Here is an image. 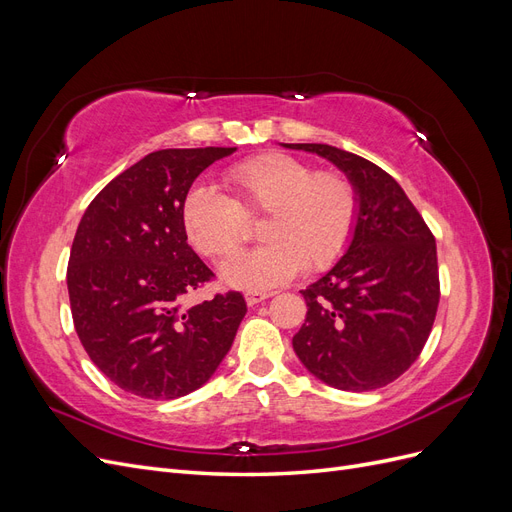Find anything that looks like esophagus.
<instances>
[{"instance_id":"34e87169","label":"esophagus","mask_w":512,"mask_h":512,"mask_svg":"<svg viewBox=\"0 0 512 512\" xmlns=\"http://www.w3.org/2000/svg\"><path fill=\"white\" fill-rule=\"evenodd\" d=\"M265 299H269V294L267 292H258V290H250V292H245V303L250 305V307H254V305H258V303H262Z\"/></svg>"}]
</instances>
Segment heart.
<instances>
[{
  "mask_svg": "<svg viewBox=\"0 0 512 512\" xmlns=\"http://www.w3.org/2000/svg\"><path fill=\"white\" fill-rule=\"evenodd\" d=\"M226 181L235 198L213 185H192L181 203V222L194 250L226 258L243 243L245 215L265 213L260 239L267 243L220 267L228 286L277 288L303 267L322 271L344 254L359 215V198L344 175L314 173L286 153H262L232 166Z\"/></svg>",
  "mask_w": 512,
  "mask_h": 512,
  "instance_id": "b5f03b06",
  "label": "heart"
}]
</instances>
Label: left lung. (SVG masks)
Here are the masks:
<instances>
[{"instance_id":"8db88e82","label":"left lung","mask_w":512,"mask_h":512,"mask_svg":"<svg viewBox=\"0 0 512 512\" xmlns=\"http://www.w3.org/2000/svg\"><path fill=\"white\" fill-rule=\"evenodd\" d=\"M335 164L359 215L346 254L301 290L307 316L292 348L339 391H374L418 359L440 301L436 239L401 185L376 164L320 143H282Z\"/></svg>"}]
</instances>
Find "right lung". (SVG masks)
Here are the masks:
<instances>
[{"mask_svg":"<svg viewBox=\"0 0 512 512\" xmlns=\"http://www.w3.org/2000/svg\"><path fill=\"white\" fill-rule=\"evenodd\" d=\"M237 147L160 149L91 200L68 262L74 329L119 389L177 399L200 389L247 312L241 292L183 305L213 271L188 245L181 203L207 166Z\"/></svg>","mask_w":512,"mask_h":512,"instance_id":"right-lung-1","label":"right lung"}]
</instances>
